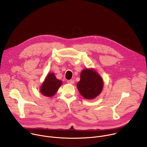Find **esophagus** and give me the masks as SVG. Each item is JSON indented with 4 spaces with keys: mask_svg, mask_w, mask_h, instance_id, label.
<instances>
[{
    "mask_svg": "<svg viewBox=\"0 0 147 147\" xmlns=\"http://www.w3.org/2000/svg\"><path fill=\"white\" fill-rule=\"evenodd\" d=\"M67 82L69 84H73L74 83V81L73 80H70L67 81Z\"/></svg>",
    "mask_w": 147,
    "mask_h": 147,
    "instance_id": "1",
    "label": "esophagus"
}]
</instances>
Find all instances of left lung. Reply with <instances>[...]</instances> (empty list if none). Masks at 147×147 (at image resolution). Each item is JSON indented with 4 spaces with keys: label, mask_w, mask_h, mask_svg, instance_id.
Segmentation results:
<instances>
[{
    "label": "left lung",
    "mask_w": 147,
    "mask_h": 147,
    "mask_svg": "<svg viewBox=\"0 0 147 147\" xmlns=\"http://www.w3.org/2000/svg\"><path fill=\"white\" fill-rule=\"evenodd\" d=\"M80 94L87 99H93L102 92L103 81L94 69H86L80 74V80L77 84Z\"/></svg>",
    "instance_id": "8db88e82"
}]
</instances>
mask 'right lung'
<instances>
[{"instance_id": "obj_1", "label": "right lung", "mask_w": 147, "mask_h": 147, "mask_svg": "<svg viewBox=\"0 0 147 147\" xmlns=\"http://www.w3.org/2000/svg\"><path fill=\"white\" fill-rule=\"evenodd\" d=\"M62 84V82L56 78L53 73H49L40 87V92L48 97L53 96Z\"/></svg>"}]
</instances>
